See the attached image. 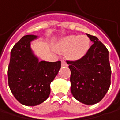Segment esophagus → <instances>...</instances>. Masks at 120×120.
I'll return each mask as SVG.
<instances>
[{
	"mask_svg": "<svg viewBox=\"0 0 120 120\" xmlns=\"http://www.w3.org/2000/svg\"><path fill=\"white\" fill-rule=\"evenodd\" d=\"M61 62H62V67H67V66H68V64H67V62L65 60H62Z\"/></svg>",
	"mask_w": 120,
	"mask_h": 120,
	"instance_id": "obj_1",
	"label": "esophagus"
}]
</instances>
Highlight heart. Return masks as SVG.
Here are the masks:
<instances>
[{
    "mask_svg": "<svg viewBox=\"0 0 120 120\" xmlns=\"http://www.w3.org/2000/svg\"><path fill=\"white\" fill-rule=\"evenodd\" d=\"M90 40L85 35H70L64 37L57 45V49L63 52L68 51V57L73 60L82 58L88 52Z\"/></svg>",
    "mask_w": 120,
    "mask_h": 120,
    "instance_id": "b5f03b06",
    "label": "heart"
}]
</instances>
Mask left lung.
Returning a JSON list of instances; mask_svg holds the SVG:
<instances>
[{
  "label": "left lung",
  "instance_id": "1",
  "mask_svg": "<svg viewBox=\"0 0 120 120\" xmlns=\"http://www.w3.org/2000/svg\"><path fill=\"white\" fill-rule=\"evenodd\" d=\"M93 41L87 53L76 61H67L71 71V92L80 102L92 105L99 102L110 85L111 68L108 51L95 36L87 34Z\"/></svg>",
  "mask_w": 120,
  "mask_h": 120
}]
</instances>
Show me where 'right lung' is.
Masks as SVG:
<instances>
[{"label": "right lung", "instance_id": "add662e5", "mask_svg": "<svg viewBox=\"0 0 120 120\" xmlns=\"http://www.w3.org/2000/svg\"><path fill=\"white\" fill-rule=\"evenodd\" d=\"M36 38L26 35L14 44L8 69V85L13 95L21 104L30 106L40 104L49 97L50 84L61 67L60 61H38L30 46Z\"/></svg>", "mask_w": 120, "mask_h": 120}]
</instances>
